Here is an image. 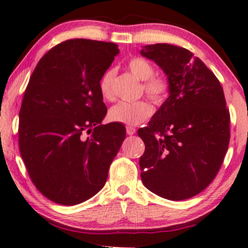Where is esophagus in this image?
Wrapping results in <instances>:
<instances>
[{
    "instance_id": "34e87169",
    "label": "esophagus",
    "mask_w": 248,
    "mask_h": 248,
    "mask_svg": "<svg viewBox=\"0 0 248 248\" xmlns=\"http://www.w3.org/2000/svg\"><path fill=\"white\" fill-rule=\"evenodd\" d=\"M125 131H127V135H129V136H132V135L136 134V129L132 128V127H127Z\"/></svg>"
}]
</instances>
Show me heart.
<instances>
[{"instance_id": "b5f03b06", "label": "heart", "mask_w": 248, "mask_h": 248, "mask_svg": "<svg viewBox=\"0 0 248 248\" xmlns=\"http://www.w3.org/2000/svg\"><path fill=\"white\" fill-rule=\"evenodd\" d=\"M128 70L137 79L142 81L145 93L156 103H161L167 98L169 84L167 80L160 77H155V69L149 62L142 58H132L127 63ZM114 70L109 69L99 80V91L101 97L107 101L113 100L112 83ZM154 112V107L149 101L139 100L136 102H119L109 111V118L114 123L128 125H137L146 121Z\"/></svg>"}]
</instances>
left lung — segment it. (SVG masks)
I'll use <instances>...</instances> for the list:
<instances>
[{
  "mask_svg": "<svg viewBox=\"0 0 248 248\" xmlns=\"http://www.w3.org/2000/svg\"><path fill=\"white\" fill-rule=\"evenodd\" d=\"M167 76L169 97L138 136L141 180L154 194L184 201L218 172L230 143V111L216 76L189 50L167 43L142 46Z\"/></svg>",
  "mask_w": 248,
  "mask_h": 248,
  "instance_id": "obj_1",
  "label": "left lung"
}]
</instances>
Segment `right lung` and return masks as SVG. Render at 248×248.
<instances>
[{"label":"right lung","mask_w":248,"mask_h":248,"mask_svg":"<svg viewBox=\"0 0 248 248\" xmlns=\"http://www.w3.org/2000/svg\"><path fill=\"white\" fill-rule=\"evenodd\" d=\"M118 53L111 42L68 40L44 54L30 78L18 114L20 153L32 183L57 204L78 205L101 190L125 138L120 124H101L99 80Z\"/></svg>","instance_id":"right-lung-1"}]
</instances>
